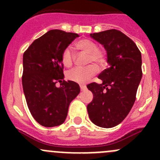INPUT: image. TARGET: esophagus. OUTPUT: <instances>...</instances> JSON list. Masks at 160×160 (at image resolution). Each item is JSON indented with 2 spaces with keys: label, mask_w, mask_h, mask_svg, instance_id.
<instances>
[{
  "label": "esophagus",
  "mask_w": 160,
  "mask_h": 160,
  "mask_svg": "<svg viewBox=\"0 0 160 160\" xmlns=\"http://www.w3.org/2000/svg\"><path fill=\"white\" fill-rule=\"evenodd\" d=\"M80 90L83 91V90H86V87L83 86V85H80Z\"/></svg>",
  "instance_id": "esophagus-1"
}]
</instances>
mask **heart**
Here are the masks:
<instances>
[{
    "instance_id": "obj_1",
    "label": "heart",
    "mask_w": 160,
    "mask_h": 160,
    "mask_svg": "<svg viewBox=\"0 0 160 160\" xmlns=\"http://www.w3.org/2000/svg\"><path fill=\"white\" fill-rule=\"evenodd\" d=\"M75 48L77 50L88 53V63L95 62L99 67H103L107 62V53L104 49L98 48L96 42L91 40L84 38L75 43ZM74 53L70 47L66 48L62 51L61 60L66 67H72L73 63ZM98 67L94 64L88 66L83 68H74L67 72V77L71 81L83 83L98 72Z\"/></svg>"
}]
</instances>
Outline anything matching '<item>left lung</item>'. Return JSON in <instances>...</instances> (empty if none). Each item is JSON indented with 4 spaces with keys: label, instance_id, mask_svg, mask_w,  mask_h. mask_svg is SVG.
<instances>
[{
    "label": "left lung",
    "instance_id": "obj_1",
    "mask_svg": "<svg viewBox=\"0 0 160 160\" xmlns=\"http://www.w3.org/2000/svg\"><path fill=\"white\" fill-rule=\"evenodd\" d=\"M104 45L110 67L98 76L101 83L88 84L93 101L88 105L90 119L102 128L120 124L132 109L141 81L142 55L135 43L121 31L110 29L90 34Z\"/></svg>",
    "mask_w": 160,
    "mask_h": 160
}]
</instances>
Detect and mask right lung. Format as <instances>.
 Instances as JSON below:
<instances>
[{
    "label": "right lung",
    "instance_id": "1",
    "mask_svg": "<svg viewBox=\"0 0 160 160\" xmlns=\"http://www.w3.org/2000/svg\"><path fill=\"white\" fill-rule=\"evenodd\" d=\"M78 34L50 30L35 39L23 55L22 86L32 117L41 125L54 127L66 120L71 101L80 90L63 80L62 52ZM61 87L57 88L56 83Z\"/></svg>",
    "mask_w": 160,
    "mask_h": 160
}]
</instances>
